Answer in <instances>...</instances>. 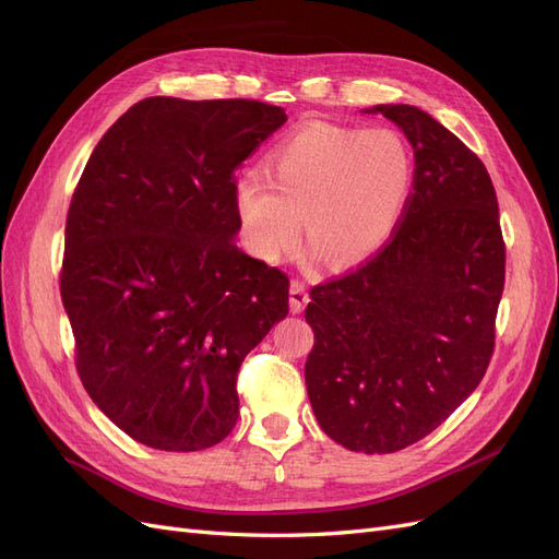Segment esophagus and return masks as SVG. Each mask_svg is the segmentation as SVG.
Returning a JSON list of instances; mask_svg holds the SVG:
<instances>
[{
  "label": "esophagus",
  "instance_id": "34e87169",
  "mask_svg": "<svg viewBox=\"0 0 559 559\" xmlns=\"http://www.w3.org/2000/svg\"><path fill=\"white\" fill-rule=\"evenodd\" d=\"M308 300H310V296H308V292H306V284L294 280L292 286H289V306H292V312H294V314H300L302 310H306Z\"/></svg>",
  "mask_w": 559,
  "mask_h": 559
}]
</instances>
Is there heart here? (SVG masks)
Instances as JSON below:
<instances>
[{"mask_svg":"<svg viewBox=\"0 0 559 559\" xmlns=\"http://www.w3.org/2000/svg\"><path fill=\"white\" fill-rule=\"evenodd\" d=\"M415 186V158L392 128L312 126L270 154V177L247 170L235 207L257 257L280 261L302 233L331 267L376 253L394 233Z\"/></svg>","mask_w":559,"mask_h":559,"instance_id":"1","label":"heart"}]
</instances>
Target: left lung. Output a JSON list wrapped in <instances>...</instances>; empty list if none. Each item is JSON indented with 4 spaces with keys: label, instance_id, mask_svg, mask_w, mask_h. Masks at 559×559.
<instances>
[{
    "label": "left lung",
    "instance_id": "left-lung-1",
    "mask_svg": "<svg viewBox=\"0 0 559 559\" xmlns=\"http://www.w3.org/2000/svg\"><path fill=\"white\" fill-rule=\"evenodd\" d=\"M415 154L399 228L354 273L314 286L306 319L310 405L337 445L417 443L473 394L495 349L506 247L492 179L473 151L411 105H376Z\"/></svg>",
    "mask_w": 559,
    "mask_h": 559
}]
</instances>
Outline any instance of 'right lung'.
Wrapping results in <instances>:
<instances>
[{
	"label": "right lung",
	"instance_id": "add662e5",
	"mask_svg": "<svg viewBox=\"0 0 559 559\" xmlns=\"http://www.w3.org/2000/svg\"><path fill=\"white\" fill-rule=\"evenodd\" d=\"M286 121L257 99L146 97L97 142L60 275L83 386L167 452L233 431L247 354L289 314V277L238 249L235 170Z\"/></svg>",
	"mask_w": 559,
	"mask_h": 559
}]
</instances>
